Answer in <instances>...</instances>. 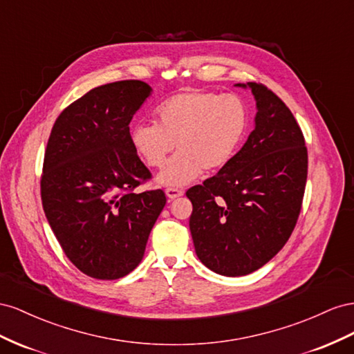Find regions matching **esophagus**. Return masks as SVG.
<instances>
[{"mask_svg":"<svg viewBox=\"0 0 354 354\" xmlns=\"http://www.w3.org/2000/svg\"><path fill=\"white\" fill-rule=\"evenodd\" d=\"M166 196L169 200H175L180 196H184V189H179V188H167L166 189Z\"/></svg>","mask_w":354,"mask_h":354,"instance_id":"esophagus-1","label":"esophagus"}]
</instances>
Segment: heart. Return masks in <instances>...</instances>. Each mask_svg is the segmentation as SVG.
<instances>
[{"mask_svg": "<svg viewBox=\"0 0 354 354\" xmlns=\"http://www.w3.org/2000/svg\"><path fill=\"white\" fill-rule=\"evenodd\" d=\"M154 123L130 130V144L149 167H161L175 144L179 149L158 175V184L183 187L203 170L215 171L236 156L248 132L241 100L200 90H187L156 108Z\"/></svg>", "mask_w": 354, "mask_h": 354, "instance_id": "obj_1", "label": "heart"}]
</instances>
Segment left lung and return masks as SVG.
Instances as JSON below:
<instances>
[{"instance_id": "1", "label": "left lung", "mask_w": 354, "mask_h": 354, "mask_svg": "<svg viewBox=\"0 0 354 354\" xmlns=\"http://www.w3.org/2000/svg\"><path fill=\"white\" fill-rule=\"evenodd\" d=\"M255 129L215 176L187 191L193 203L189 230L196 254L221 276H246L285 246L301 212L308 156L304 135L283 100L264 84Z\"/></svg>"}]
</instances>
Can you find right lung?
<instances>
[{
    "mask_svg": "<svg viewBox=\"0 0 354 354\" xmlns=\"http://www.w3.org/2000/svg\"><path fill=\"white\" fill-rule=\"evenodd\" d=\"M151 90L139 80L95 87L60 113L48 138L44 214L69 261L93 279L115 280L139 266L166 205L161 189L135 193L151 174L129 124Z\"/></svg>",
    "mask_w": 354,
    "mask_h": 354,
    "instance_id": "obj_1",
    "label": "right lung"
}]
</instances>
